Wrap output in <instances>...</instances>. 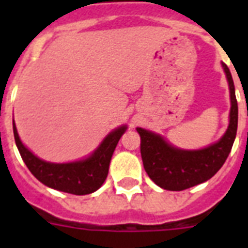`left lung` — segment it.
<instances>
[{
  "label": "left lung",
  "mask_w": 248,
  "mask_h": 248,
  "mask_svg": "<svg viewBox=\"0 0 248 248\" xmlns=\"http://www.w3.org/2000/svg\"><path fill=\"white\" fill-rule=\"evenodd\" d=\"M223 68L231 91L229 126L217 143L198 151H183L172 147L161 135L138 127L140 153L148 176L166 190H184L207 181L215 175L231 153L238 126V104L234 83L227 64Z\"/></svg>",
  "instance_id": "8db88e82"
}]
</instances>
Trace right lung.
Returning a JSON list of instances; mask_svg holds the SVG:
<instances>
[{"mask_svg": "<svg viewBox=\"0 0 248 248\" xmlns=\"http://www.w3.org/2000/svg\"><path fill=\"white\" fill-rule=\"evenodd\" d=\"M126 128V126H121L113 130L89 158L71 163H51L36 157L23 145L13 121L15 143L29 171L42 184L76 196L90 194L103 185L108 176L113 152Z\"/></svg>", "mask_w": 248, "mask_h": 248, "instance_id": "obj_1", "label": "right lung"}]
</instances>
